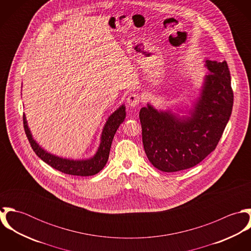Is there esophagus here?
<instances>
[{
    "label": "esophagus",
    "instance_id": "1",
    "mask_svg": "<svg viewBox=\"0 0 251 251\" xmlns=\"http://www.w3.org/2000/svg\"><path fill=\"white\" fill-rule=\"evenodd\" d=\"M139 102H140V96H139L138 94H136V93L130 94V95L128 96L127 100H126V103H127L129 106H131V107L137 106V105L139 104Z\"/></svg>",
    "mask_w": 251,
    "mask_h": 251
}]
</instances>
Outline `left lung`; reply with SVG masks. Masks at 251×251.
<instances>
[{"label": "left lung", "instance_id": "1", "mask_svg": "<svg viewBox=\"0 0 251 251\" xmlns=\"http://www.w3.org/2000/svg\"><path fill=\"white\" fill-rule=\"evenodd\" d=\"M199 100L179 118L171 111H157L151 104L139 112L144 150L150 162L163 172L191 168L217 146L230 119L234 95L226 61H206Z\"/></svg>", "mask_w": 251, "mask_h": 251}]
</instances>
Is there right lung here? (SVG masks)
<instances>
[{
  "label": "right lung",
  "mask_w": 251,
  "mask_h": 251,
  "mask_svg": "<svg viewBox=\"0 0 251 251\" xmlns=\"http://www.w3.org/2000/svg\"><path fill=\"white\" fill-rule=\"evenodd\" d=\"M125 119H126V107L125 105H122L113 114H111L110 117L108 118L101 133L100 144L96 154L89 159H83V160H73V159L63 158L47 152L36 143L35 139L33 138L32 133L27 125L25 115H23V124H24L25 133L28 137L29 142L31 144V147L39 158H41L45 163L55 168L56 170L61 171L62 173L73 175V176L87 177V176H93L98 174L105 166L109 157L110 148H111L114 135L117 129L119 128L120 125L125 121Z\"/></svg>",
  "instance_id": "obj_1"
}]
</instances>
